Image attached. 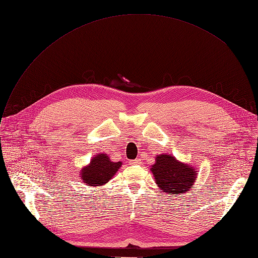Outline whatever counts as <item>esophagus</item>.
Segmentation results:
<instances>
[{"mask_svg":"<svg viewBox=\"0 0 258 258\" xmlns=\"http://www.w3.org/2000/svg\"><path fill=\"white\" fill-rule=\"evenodd\" d=\"M141 163V161H140V159H136V160H132V161L130 162V164H140Z\"/></svg>","mask_w":258,"mask_h":258,"instance_id":"obj_1","label":"esophagus"}]
</instances>
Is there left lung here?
Segmentation results:
<instances>
[{"label":"left lung","mask_w":258,"mask_h":258,"mask_svg":"<svg viewBox=\"0 0 258 258\" xmlns=\"http://www.w3.org/2000/svg\"><path fill=\"white\" fill-rule=\"evenodd\" d=\"M159 189L165 194L182 195L188 192L197 180L198 172L190 164L179 162L172 155H159L150 167Z\"/></svg>","instance_id":"left-lung-1"}]
</instances>
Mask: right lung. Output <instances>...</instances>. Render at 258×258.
Masks as SVG:
<instances>
[{"instance_id": "1", "label": "right lung", "mask_w": 258, "mask_h": 258, "mask_svg": "<svg viewBox=\"0 0 258 258\" xmlns=\"http://www.w3.org/2000/svg\"><path fill=\"white\" fill-rule=\"evenodd\" d=\"M121 162H113L106 154L96 155L88 165L81 170V179L90 186H100L109 182L121 166Z\"/></svg>"}]
</instances>
